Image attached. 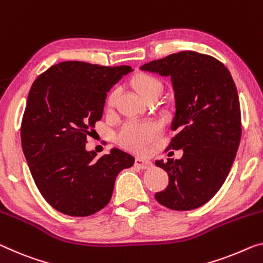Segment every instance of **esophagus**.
<instances>
[{
	"label": "esophagus",
	"mask_w": 263,
	"mask_h": 263,
	"mask_svg": "<svg viewBox=\"0 0 263 263\" xmlns=\"http://www.w3.org/2000/svg\"><path fill=\"white\" fill-rule=\"evenodd\" d=\"M135 165H136V167L141 168V169H148V168L152 167L153 163L151 162V161L142 159V157H136V159H135Z\"/></svg>",
	"instance_id": "esophagus-1"
}]
</instances>
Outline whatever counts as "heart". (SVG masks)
<instances>
[{
    "label": "heart",
    "instance_id": "heart-1",
    "mask_svg": "<svg viewBox=\"0 0 263 263\" xmlns=\"http://www.w3.org/2000/svg\"><path fill=\"white\" fill-rule=\"evenodd\" d=\"M132 84L134 86L136 91L141 95V98H145L153 92H161L162 90V83L160 80L152 75L140 72L132 79ZM118 90L114 89L109 92L106 100L108 108H111L115 103ZM159 136V127L151 121H128L123 123L122 127L116 134V141L123 148L134 152H145L151 143L154 142L156 137Z\"/></svg>",
    "mask_w": 263,
    "mask_h": 263
}]
</instances>
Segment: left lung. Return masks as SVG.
I'll return each mask as SVG.
<instances>
[{
    "instance_id": "8db88e82",
    "label": "left lung",
    "mask_w": 263,
    "mask_h": 263,
    "mask_svg": "<svg viewBox=\"0 0 263 263\" xmlns=\"http://www.w3.org/2000/svg\"><path fill=\"white\" fill-rule=\"evenodd\" d=\"M141 70L171 76L175 96L169 148L182 149L180 160H157L169 184L155 194L173 211H192L212 199L227 179L241 140L236 86L219 60L196 51H180L143 64Z\"/></svg>"
}]
</instances>
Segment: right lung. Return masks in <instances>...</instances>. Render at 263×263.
<instances>
[{"label":"right lung","instance_id":"obj_1","mask_svg":"<svg viewBox=\"0 0 263 263\" xmlns=\"http://www.w3.org/2000/svg\"><path fill=\"white\" fill-rule=\"evenodd\" d=\"M130 71L129 66L66 61L34 81L21 124L22 149L36 187L56 211L70 216L101 211L118 174L134 164V157L118 148L99 159L86 149L107 92Z\"/></svg>","mask_w":263,"mask_h":263}]
</instances>
